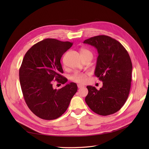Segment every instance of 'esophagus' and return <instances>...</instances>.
Here are the masks:
<instances>
[{
  "mask_svg": "<svg viewBox=\"0 0 149 149\" xmlns=\"http://www.w3.org/2000/svg\"><path fill=\"white\" fill-rule=\"evenodd\" d=\"M77 86H78V88H81L84 87V86H83V85H82V84H78V85H77Z\"/></svg>",
  "mask_w": 149,
  "mask_h": 149,
  "instance_id": "obj_1",
  "label": "esophagus"
}]
</instances>
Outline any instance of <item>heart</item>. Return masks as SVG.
I'll use <instances>...</instances> for the list:
<instances>
[{
  "mask_svg": "<svg viewBox=\"0 0 149 149\" xmlns=\"http://www.w3.org/2000/svg\"><path fill=\"white\" fill-rule=\"evenodd\" d=\"M81 55L83 57L84 56H88V55H91V56H92V54L89 50L83 48L81 49ZM86 77H87L86 74L77 72L74 73L71 77H70V79H71V80H72L73 81H75L77 83H83L85 82L86 80Z\"/></svg>",
  "mask_w": 149,
  "mask_h": 149,
  "instance_id": "obj_1",
  "label": "heart"
}]
</instances>
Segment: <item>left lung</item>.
I'll use <instances>...</instances> for the list:
<instances>
[{
	"instance_id": "8db88e82",
	"label": "left lung",
	"mask_w": 149,
	"mask_h": 149,
	"mask_svg": "<svg viewBox=\"0 0 149 149\" xmlns=\"http://www.w3.org/2000/svg\"><path fill=\"white\" fill-rule=\"evenodd\" d=\"M83 43L97 49L95 75L103 81L100 90L88 86L86 103L98 115L113 114L123 106L129 94L132 64L129 53L118 41L107 36L91 37Z\"/></svg>"
}]
</instances>
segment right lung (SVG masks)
Returning <instances> with one entry per match:
<instances>
[{
    "mask_svg": "<svg viewBox=\"0 0 149 149\" xmlns=\"http://www.w3.org/2000/svg\"><path fill=\"white\" fill-rule=\"evenodd\" d=\"M69 42L46 38L34 45L26 52L19 69V80L23 98L30 110L46 120L63 114L77 91V85L70 83L57 90L52 81L64 84L68 81L60 59L72 46Z\"/></svg>",
    "mask_w": 149,
    "mask_h": 149,
    "instance_id": "right-lung-1",
    "label": "right lung"
}]
</instances>
